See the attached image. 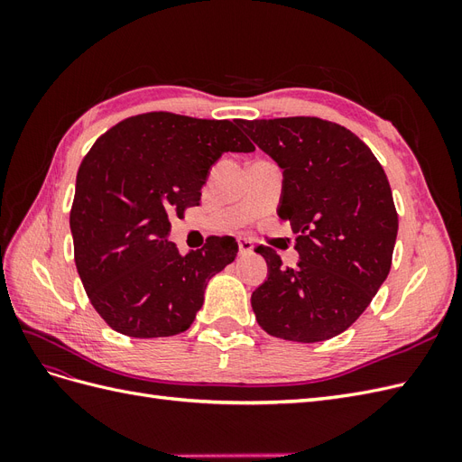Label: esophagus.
Masks as SVG:
<instances>
[{
    "label": "esophagus",
    "instance_id": "obj_1",
    "mask_svg": "<svg viewBox=\"0 0 462 462\" xmlns=\"http://www.w3.org/2000/svg\"><path fill=\"white\" fill-rule=\"evenodd\" d=\"M253 248H254L253 241L246 239V236H239V253L241 254H250L253 253Z\"/></svg>",
    "mask_w": 462,
    "mask_h": 462
}]
</instances>
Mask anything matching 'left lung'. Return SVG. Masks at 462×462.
<instances>
[{
  "label": "left lung",
  "instance_id": "1",
  "mask_svg": "<svg viewBox=\"0 0 462 462\" xmlns=\"http://www.w3.org/2000/svg\"><path fill=\"white\" fill-rule=\"evenodd\" d=\"M283 170L277 214L297 233V268L258 246L270 275L253 292L260 328L316 343L351 328L391 270L399 217L382 163L360 138L319 117L239 119Z\"/></svg>",
  "mask_w": 462,
  "mask_h": 462
}]
</instances>
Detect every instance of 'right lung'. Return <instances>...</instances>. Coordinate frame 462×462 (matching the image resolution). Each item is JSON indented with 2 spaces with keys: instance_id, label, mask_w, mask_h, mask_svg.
Masks as SVG:
<instances>
[{
  "instance_id": "1",
  "label": "right lung",
  "mask_w": 462,
  "mask_h": 462,
  "mask_svg": "<svg viewBox=\"0 0 462 462\" xmlns=\"http://www.w3.org/2000/svg\"><path fill=\"white\" fill-rule=\"evenodd\" d=\"M254 146L233 121L150 111L106 131L82 160L71 206L75 263L106 324L138 339L190 328L209 277L239 253L233 236H208L180 254L170 217L200 204L223 152Z\"/></svg>"
}]
</instances>
